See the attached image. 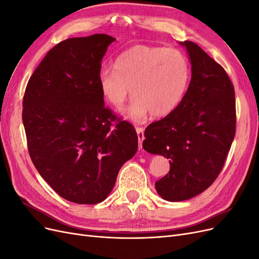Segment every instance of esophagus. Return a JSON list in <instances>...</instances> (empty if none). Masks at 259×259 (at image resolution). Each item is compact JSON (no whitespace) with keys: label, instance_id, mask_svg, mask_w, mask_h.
<instances>
[{"label":"esophagus","instance_id":"obj_1","mask_svg":"<svg viewBox=\"0 0 259 259\" xmlns=\"http://www.w3.org/2000/svg\"><path fill=\"white\" fill-rule=\"evenodd\" d=\"M136 133H137V137H138V144H139V148H143V142L145 139V135H144V130L142 127H137L136 128Z\"/></svg>","mask_w":259,"mask_h":259}]
</instances>
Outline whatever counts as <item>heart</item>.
Masks as SVG:
<instances>
[{
	"label": "heart",
	"mask_w": 259,
	"mask_h": 259,
	"mask_svg": "<svg viewBox=\"0 0 259 259\" xmlns=\"http://www.w3.org/2000/svg\"><path fill=\"white\" fill-rule=\"evenodd\" d=\"M190 62L178 49L136 45L116 58L114 69L98 73L101 95L109 105L121 108L133 94L135 98L123 113L143 122L148 115L163 117L182 104L189 88Z\"/></svg>",
	"instance_id": "b5f03b06"
}]
</instances>
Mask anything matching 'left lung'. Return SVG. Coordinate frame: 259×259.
Masks as SVG:
<instances>
[{
	"label": "left lung",
	"mask_w": 259,
	"mask_h": 259,
	"mask_svg": "<svg viewBox=\"0 0 259 259\" xmlns=\"http://www.w3.org/2000/svg\"><path fill=\"white\" fill-rule=\"evenodd\" d=\"M191 64L189 88L173 112L145 131V150L169 159V171L155 183L169 202L191 199L214 183L236 134L234 89L224 68L199 45L179 42Z\"/></svg>",
	"instance_id": "8db88e82"
}]
</instances>
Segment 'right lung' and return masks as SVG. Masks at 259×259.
Wrapping results in <instances>:
<instances>
[{
    "instance_id": "obj_1",
    "label": "right lung",
    "mask_w": 259,
    "mask_h": 259,
    "mask_svg": "<svg viewBox=\"0 0 259 259\" xmlns=\"http://www.w3.org/2000/svg\"><path fill=\"white\" fill-rule=\"evenodd\" d=\"M115 38L71 37L55 45L30 77L22 122L35 168L61 198L96 204L113 189L123 164L135 155L133 125L105 107L98 86L101 59Z\"/></svg>"
}]
</instances>
